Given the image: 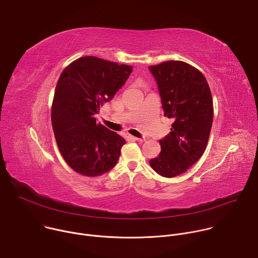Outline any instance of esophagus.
I'll use <instances>...</instances> for the list:
<instances>
[{
	"label": "esophagus",
	"mask_w": 258,
	"mask_h": 258,
	"mask_svg": "<svg viewBox=\"0 0 258 258\" xmlns=\"http://www.w3.org/2000/svg\"><path fill=\"white\" fill-rule=\"evenodd\" d=\"M127 138H128L130 140H132V141H142V142H143V141H145L144 139H139V138L133 137V136H131V135H128V136H127Z\"/></svg>",
	"instance_id": "esophagus-1"
}]
</instances>
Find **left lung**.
I'll return each mask as SVG.
<instances>
[{"label": "left lung", "instance_id": "obj_1", "mask_svg": "<svg viewBox=\"0 0 258 258\" xmlns=\"http://www.w3.org/2000/svg\"><path fill=\"white\" fill-rule=\"evenodd\" d=\"M149 70L164 116L173 119L169 134L159 140L161 152L150 165L160 175L173 177L187 171L206 149L213 120L211 92L202 73L188 63L167 61Z\"/></svg>", "mask_w": 258, "mask_h": 258}]
</instances>
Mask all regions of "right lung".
Returning <instances> with one entry per match:
<instances>
[{
	"label": "right lung",
	"mask_w": 258,
	"mask_h": 258,
	"mask_svg": "<svg viewBox=\"0 0 258 258\" xmlns=\"http://www.w3.org/2000/svg\"><path fill=\"white\" fill-rule=\"evenodd\" d=\"M133 67L94 56L70 63L58 80L51 120L59 151L67 164L87 176L112 169L125 140L96 123L100 107L112 100Z\"/></svg>",
	"instance_id": "1"
}]
</instances>
